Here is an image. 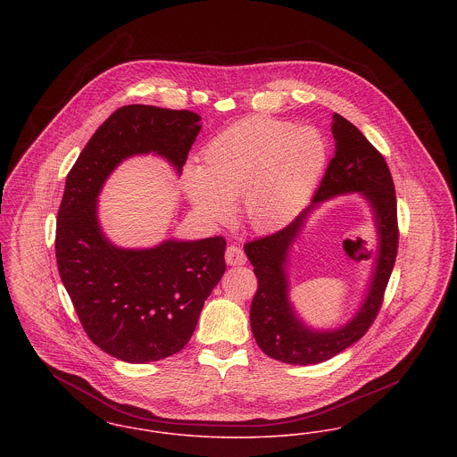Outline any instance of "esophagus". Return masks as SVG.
I'll return each mask as SVG.
<instances>
[{
  "label": "esophagus",
  "mask_w": 457,
  "mask_h": 457,
  "mask_svg": "<svg viewBox=\"0 0 457 457\" xmlns=\"http://www.w3.org/2000/svg\"><path fill=\"white\" fill-rule=\"evenodd\" d=\"M225 262L227 265H232V267H239L245 263V254H244L243 249L237 247V245H228L225 249Z\"/></svg>",
  "instance_id": "obj_1"
}]
</instances>
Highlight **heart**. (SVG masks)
<instances>
[{
	"instance_id": "1",
	"label": "heart",
	"mask_w": 457,
	"mask_h": 457,
	"mask_svg": "<svg viewBox=\"0 0 457 457\" xmlns=\"http://www.w3.org/2000/svg\"><path fill=\"white\" fill-rule=\"evenodd\" d=\"M328 161L320 131L274 118H249L218 133L203 149V168L183 175L197 213L225 221L241 197L245 221L270 232L302 212Z\"/></svg>"
}]
</instances>
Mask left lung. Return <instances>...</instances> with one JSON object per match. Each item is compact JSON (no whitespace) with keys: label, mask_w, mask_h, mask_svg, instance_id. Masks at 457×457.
I'll use <instances>...</instances> for the list:
<instances>
[{"label":"left lung","mask_w":457,"mask_h":457,"mask_svg":"<svg viewBox=\"0 0 457 457\" xmlns=\"http://www.w3.org/2000/svg\"><path fill=\"white\" fill-rule=\"evenodd\" d=\"M333 135L335 155L310 207L337 193H364L375 210L380 232L377 270L370 295L356 319L337 332L317 334L304 328L292 313L283 274L287 249L295 238L307 210L274 234L244 244V251L258 278V289L249 312L253 336L269 357L286 364H320L359 341L379 313L395 265L398 221L395 185L390 168L383 154L365 138L361 129L339 114H333Z\"/></svg>","instance_id":"8db88e82"}]
</instances>
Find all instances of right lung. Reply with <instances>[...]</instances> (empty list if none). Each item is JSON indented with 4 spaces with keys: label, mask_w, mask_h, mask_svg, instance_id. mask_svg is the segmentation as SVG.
<instances>
[{
    "label": "right lung",
    "mask_w": 457,
    "mask_h": 457,
    "mask_svg": "<svg viewBox=\"0 0 457 457\" xmlns=\"http://www.w3.org/2000/svg\"><path fill=\"white\" fill-rule=\"evenodd\" d=\"M199 120L190 111L122 105L93 133L65 179L55 232L62 282L88 337L129 364L166 359L188 343L225 272L227 243L216 236L118 249L100 232L96 195L133 154L164 155L180 171Z\"/></svg>",
    "instance_id": "add662e5"
}]
</instances>
